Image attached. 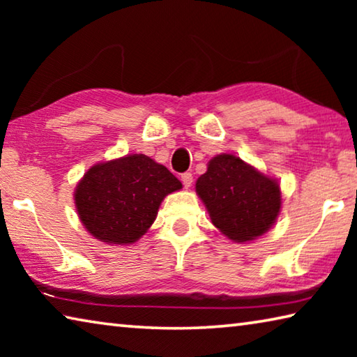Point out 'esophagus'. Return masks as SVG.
Listing matches in <instances>:
<instances>
[{"instance_id":"esophagus-1","label":"esophagus","mask_w":357,"mask_h":357,"mask_svg":"<svg viewBox=\"0 0 357 357\" xmlns=\"http://www.w3.org/2000/svg\"><path fill=\"white\" fill-rule=\"evenodd\" d=\"M181 181H183V184H184L185 189H189V187H190L192 183H193L192 173H183V174H181Z\"/></svg>"}]
</instances>
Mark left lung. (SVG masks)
<instances>
[{"instance_id":"1","label":"left lung","mask_w":357,"mask_h":357,"mask_svg":"<svg viewBox=\"0 0 357 357\" xmlns=\"http://www.w3.org/2000/svg\"><path fill=\"white\" fill-rule=\"evenodd\" d=\"M195 189L214 225L236 243L261 236L280 213L277 181L233 154L213 157Z\"/></svg>"}]
</instances>
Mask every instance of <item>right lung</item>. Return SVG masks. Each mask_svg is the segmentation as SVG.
<instances>
[{
  "label": "right lung",
  "instance_id": "right-lung-1",
  "mask_svg": "<svg viewBox=\"0 0 357 357\" xmlns=\"http://www.w3.org/2000/svg\"><path fill=\"white\" fill-rule=\"evenodd\" d=\"M183 184L144 154L93 165L75 189V206L83 227L102 243L134 244L153 225L168 193Z\"/></svg>",
  "mask_w": 357,
  "mask_h": 357
}]
</instances>
